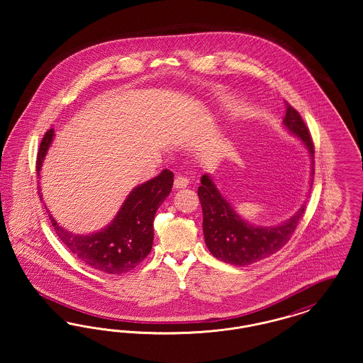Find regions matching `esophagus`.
I'll return each mask as SVG.
<instances>
[{
  "instance_id": "1",
  "label": "esophagus",
  "mask_w": 363,
  "mask_h": 363,
  "mask_svg": "<svg viewBox=\"0 0 363 363\" xmlns=\"http://www.w3.org/2000/svg\"><path fill=\"white\" fill-rule=\"evenodd\" d=\"M189 185V179L186 177H182V175H177L175 179H174V188L175 189H182V188H186Z\"/></svg>"
}]
</instances>
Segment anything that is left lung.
Listing matches in <instances>:
<instances>
[{"label":"left lung","instance_id":"obj_1","mask_svg":"<svg viewBox=\"0 0 363 363\" xmlns=\"http://www.w3.org/2000/svg\"><path fill=\"white\" fill-rule=\"evenodd\" d=\"M284 126L301 138L311 157V181L314 174V144L311 132L301 114L286 104ZM203 208V230L208 250L220 261L233 265H249L279 252L287 242L302 218L306 203L293 216L277 225H255L243 220L218 190L212 178L204 174L197 190Z\"/></svg>","mask_w":363,"mask_h":363}]
</instances>
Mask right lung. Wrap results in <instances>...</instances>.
<instances>
[{
    "label": "right lung",
    "instance_id": "add662e5",
    "mask_svg": "<svg viewBox=\"0 0 363 363\" xmlns=\"http://www.w3.org/2000/svg\"><path fill=\"white\" fill-rule=\"evenodd\" d=\"M52 138V128L40 141L36 157L38 177ZM173 181L174 174L166 169L155 178L138 185L129 193L113 222L89 235L72 234L58 225L50 213L49 219L57 237L76 259L104 274H125L136 268L150 255L154 243L156 209L170 194ZM39 190L40 186H38V194H40Z\"/></svg>",
    "mask_w": 363,
    "mask_h": 363
}]
</instances>
